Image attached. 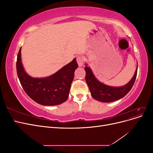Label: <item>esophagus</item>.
Here are the masks:
<instances>
[{
	"mask_svg": "<svg viewBox=\"0 0 153 153\" xmlns=\"http://www.w3.org/2000/svg\"><path fill=\"white\" fill-rule=\"evenodd\" d=\"M76 61L78 66H82L84 63V58L83 57V56H81V55H78V56H76Z\"/></svg>",
	"mask_w": 153,
	"mask_h": 153,
	"instance_id": "34e87169",
	"label": "esophagus"
}]
</instances>
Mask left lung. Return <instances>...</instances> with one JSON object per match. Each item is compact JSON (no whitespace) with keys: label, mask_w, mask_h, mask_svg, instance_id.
Wrapping results in <instances>:
<instances>
[{"label":"left lung","mask_w":153,"mask_h":153,"mask_svg":"<svg viewBox=\"0 0 153 153\" xmlns=\"http://www.w3.org/2000/svg\"><path fill=\"white\" fill-rule=\"evenodd\" d=\"M85 65V81L91 96L94 99L101 102L109 103L123 98L131 89L137 77V66L135 74L128 84L121 87L109 86L100 82L94 75L91 69L87 66V64Z\"/></svg>","instance_id":"obj_1"}]
</instances>
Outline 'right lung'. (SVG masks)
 <instances>
[{
    "mask_svg": "<svg viewBox=\"0 0 153 153\" xmlns=\"http://www.w3.org/2000/svg\"><path fill=\"white\" fill-rule=\"evenodd\" d=\"M21 49L16 61L17 75L20 84L30 98L36 103L46 106H53L66 101L78 67L76 59L60 69L53 75L45 78H34L27 74L23 66Z\"/></svg>",
    "mask_w": 153,
    "mask_h": 153,
    "instance_id": "obj_1",
    "label": "right lung"
}]
</instances>
